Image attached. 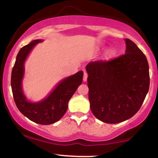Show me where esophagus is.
<instances>
[{
  "instance_id": "obj_1",
  "label": "esophagus",
  "mask_w": 158,
  "mask_h": 158,
  "mask_svg": "<svg viewBox=\"0 0 158 158\" xmlns=\"http://www.w3.org/2000/svg\"><path fill=\"white\" fill-rule=\"evenodd\" d=\"M87 77H88V74H87V73L86 72V71H84V77H83V81H87Z\"/></svg>"
}]
</instances>
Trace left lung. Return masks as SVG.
Instances as JSON below:
<instances>
[{"instance_id":"obj_1","label":"left lung","mask_w":158,"mask_h":158,"mask_svg":"<svg viewBox=\"0 0 158 158\" xmlns=\"http://www.w3.org/2000/svg\"><path fill=\"white\" fill-rule=\"evenodd\" d=\"M126 54L86 66L90 109L106 123L126 121L141 108L150 85L149 66L144 53L126 39Z\"/></svg>"}]
</instances>
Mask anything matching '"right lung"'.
I'll use <instances>...</instances> for the list:
<instances>
[{"instance_id": "1", "label": "right lung", "mask_w": 158, "mask_h": 158, "mask_svg": "<svg viewBox=\"0 0 158 158\" xmlns=\"http://www.w3.org/2000/svg\"><path fill=\"white\" fill-rule=\"evenodd\" d=\"M41 40H36L20 48L11 73L13 97L18 110L31 121L41 125H50L62 118L68 110V103L77 87L82 84L84 72L80 71L59 83L48 97L39 103L27 100L22 91L24 61L32 48Z\"/></svg>"}]
</instances>
